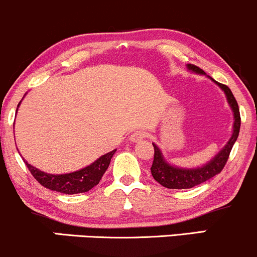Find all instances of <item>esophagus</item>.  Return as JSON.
I'll return each mask as SVG.
<instances>
[{"instance_id": "obj_1", "label": "esophagus", "mask_w": 257, "mask_h": 257, "mask_svg": "<svg viewBox=\"0 0 257 257\" xmlns=\"http://www.w3.org/2000/svg\"><path fill=\"white\" fill-rule=\"evenodd\" d=\"M146 137H147V133L146 132H144V131H135L131 135V141H133V143H138V141L143 140V139H145Z\"/></svg>"}]
</instances>
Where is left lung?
Masks as SVG:
<instances>
[{"instance_id": "8db88e82", "label": "left lung", "mask_w": 257, "mask_h": 257, "mask_svg": "<svg viewBox=\"0 0 257 257\" xmlns=\"http://www.w3.org/2000/svg\"><path fill=\"white\" fill-rule=\"evenodd\" d=\"M188 69L191 71L200 73V75H205V72L198 66L192 64L187 65ZM211 81H214L219 87L225 91L227 101L231 106L233 111V116H234V123H233V133L232 137L226 144L221 151L217 153L210 162L204 164L203 167L193 168V169H187V168H179L174 167L169 164L164 159L162 151L158 149L156 144H152L153 149H155V156H153V163L151 167V173L153 179L159 182L162 186L167 188H174V190H184V188H192L194 186L203 184V182L208 181L209 179L214 178L215 175L222 172L223 167L227 163V159L229 157V153L234 143L237 141L238 135H239L240 129V113L239 107H238L237 100L233 96L231 89L222 83H219L215 79L210 77Z\"/></svg>"}]
</instances>
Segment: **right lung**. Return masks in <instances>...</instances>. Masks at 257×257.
I'll return each instance as SVG.
<instances>
[{
  "instance_id": "add662e5",
  "label": "right lung",
  "mask_w": 257,
  "mask_h": 257,
  "mask_svg": "<svg viewBox=\"0 0 257 257\" xmlns=\"http://www.w3.org/2000/svg\"><path fill=\"white\" fill-rule=\"evenodd\" d=\"M114 152H116V150L106 153V155L96 159L94 163H91L90 166L83 168V169H79L77 172L69 174H61V175H54V174L41 172L37 168L29 164L26 161L24 162L28 169L32 174V176L44 187L60 193L76 194L88 192L94 186L99 184L106 169L110 166L111 158L114 155Z\"/></svg>"
}]
</instances>
